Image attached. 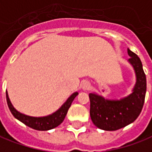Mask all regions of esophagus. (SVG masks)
Returning <instances> with one entry per match:
<instances>
[{
    "label": "esophagus",
    "instance_id": "1",
    "mask_svg": "<svg viewBox=\"0 0 152 152\" xmlns=\"http://www.w3.org/2000/svg\"><path fill=\"white\" fill-rule=\"evenodd\" d=\"M90 88H91V85H90L89 82L85 81V82L82 83V89L84 90V91H88Z\"/></svg>",
    "mask_w": 152,
    "mask_h": 152
}]
</instances>
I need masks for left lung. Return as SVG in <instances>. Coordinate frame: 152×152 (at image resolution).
<instances>
[{
	"mask_svg": "<svg viewBox=\"0 0 152 152\" xmlns=\"http://www.w3.org/2000/svg\"><path fill=\"white\" fill-rule=\"evenodd\" d=\"M129 61L137 75L132 94L121 101L106 100L96 94H90V115L96 126L105 131H116L132 123L139 116L145 102L146 78L140 58L131 50Z\"/></svg>",
	"mask_w": 152,
	"mask_h": 152,
	"instance_id": "obj_1",
	"label": "left lung"
}]
</instances>
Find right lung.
I'll list each match as a JSON object with an SVG mask.
<instances>
[{
	"label": "right lung",
	"mask_w": 152,
	"mask_h": 152,
	"mask_svg": "<svg viewBox=\"0 0 152 152\" xmlns=\"http://www.w3.org/2000/svg\"><path fill=\"white\" fill-rule=\"evenodd\" d=\"M78 95L77 92L73 93L68 98L67 101L64 103L63 105L58 111L55 112L52 115L45 116V117H31L29 115H26L24 114H21L15 110L11 105V102L9 100L8 95L7 93V102L8 107L10 109V111L12 113V115L15 116L16 119L20 121L22 123L26 125L29 127L38 130V131H48L50 129L58 126L60 124L62 123V121L65 119L66 115L67 114V111L70 108V106L72 105L73 100L75 99L76 96Z\"/></svg>",
	"instance_id": "1"
}]
</instances>
